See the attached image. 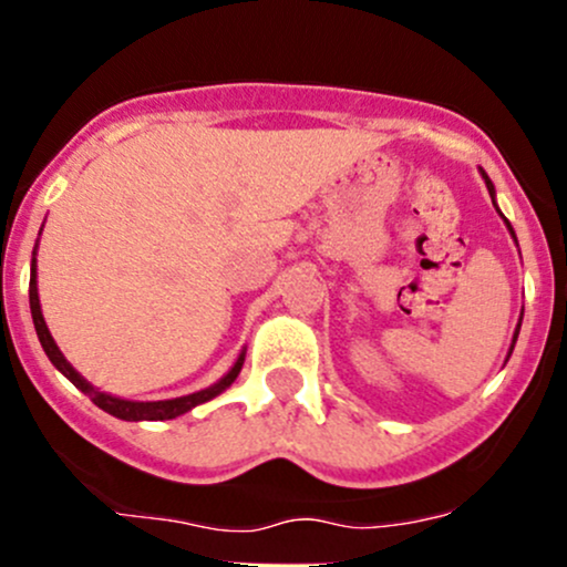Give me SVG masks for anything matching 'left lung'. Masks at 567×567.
Wrapping results in <instances>:
<instances>
[{"label": "left lung", "mask_w": 567, "mask_h": 567, "mask_svg": "<svg viewBox=\"0 0 567 567\" xmlns=\"http://www.w3.org/2000/svg\"><path fill=\"white\" fill-rule=\"evenodd\" d=\"M483 178H485V186H487V192H491V197H493V205H496V188H493V184H491V178H487L485 175V171H483ZM498 210V207H496ZM498 216H501V210H498ZM504 218V216H501ZM504 224H506V229L512 231V226H509V220L504 218ZM512 237H514V231H512ZM514 243H517V237H514ZM519 324H523V317H519ZM519 324H517V330H514V338H512V347H509V357H512V349H514V343H517V336H519Z\"/></svg>", "instance_id": "left-lung-1"}]
</instances>
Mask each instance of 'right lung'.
Masks as SVG:
<instances>
[{
    "instance_id": "right-lung-1",
    "label": "right lung",
    "mask_w": 567,
    "mask_h": 567,
    "mask_svg": "<svg viewBox=\"0 0 567 567\" xmlns=\"http://www.w3.org/2000/svg\"><path fill=\"white\" fill-rule=\"evenodd\" d=\"M37 256V250H34ZM29 303H31V317H34V328H37V336H39V343H42L44 354L50 357V362L61 370L66 379L74 383L76 389H82L84 394L90 396V400L95 402L97 408L106 410L109 415H114V419H122V421H167V419H175V415H184L188 413L192 408L202 405V402L213 400V396H218L220 392H226V389L231 386L234 379L239 375V370H243V362H245V351L237 357V362H234V368L229 373L224 375L218 383H213V386L202 389V392H194V394H186V396H175V400H159V402H133V400H122V396H112L106 392H101V389H95L93 383L84 381L80 373H76L74 368L69 365L66 357L61 354V349H58V343L53 341V336H50L48 324H44V317H42V306H39V290H37V261L31 258V282H29Z\"/></svg>"
}]
</instances>
